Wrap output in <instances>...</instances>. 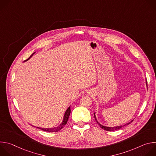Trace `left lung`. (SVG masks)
Segmentation results:
<instances>
[{
    "instance_id": "1",
    "label": "left lung",
    "mask_w": 156,
    "mask_h": 156,
    "mask_svg": "<svg viewBox=\"0 0 156 156\" xmlns=\"http://www.w3.org/2000/svg\"><path fill=\"white\" fill-rule=\"evenodd\" d=\"M146 86H147V81H146ZM96 112H94V119H95V120H96V122L98 123V124L100 126V127L101 128H102V129H104V130H106V131H115V130H117V129H120L121 128H122L123 126H125V125H129L131 122H133V120H131V122H129V123H126V124H125V125H120V126H114V127H109V126H104V125H101V124H100L99 123V122L98 121V120H97V119H96Z\"/></svg>"
}]
</instances>
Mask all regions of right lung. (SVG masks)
<instances>
[{
	"instance_id": "1",
	"label": "right lung",
	"mask_w": 156,
	"mask_h": 156,
	"mask_svg": "<svg viewBox=\"0 0 156 156\" xmlns=\"http://www.w3.org/2000/svg\"><path fill=\"white\" fill-rule=\"evenodd\" d=\"M34 53H35V52H34V53H33L27 60H25V61H27L28 60H29V59L33 55V54H34ZM70 112H71V110H70V106L67 109H66V110L65 111L62 122L58 126H56V127L49 128H39V127H37V128H38L40 129H42V130H43V131H48V132H57V131H60V130L66 124V123H67V121H68V120H69V118Z\"/></svg>"
}]
</instances>
